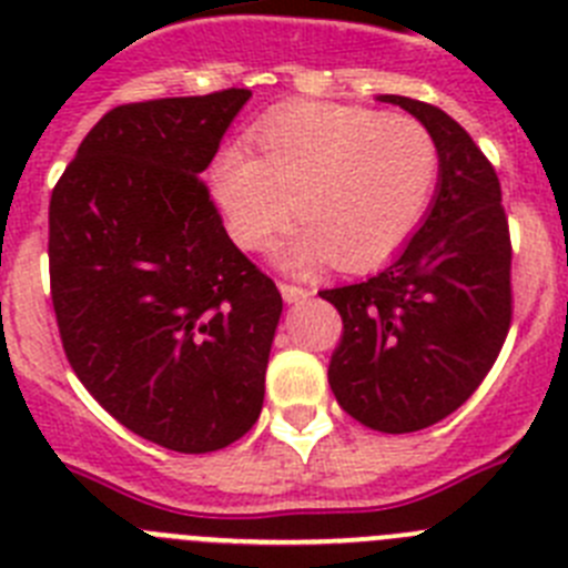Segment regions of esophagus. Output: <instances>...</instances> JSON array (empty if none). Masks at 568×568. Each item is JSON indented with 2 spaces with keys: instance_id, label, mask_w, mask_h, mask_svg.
<instances>
[{
  "instance_id": "1",
  "label": "esophagus",
  "mask_w": 568,
  "mask_h": 568,
  "mask_svg": "<svg viewBox=\"0 0 568 568\" xmlns=\"http://www.w3.org/2000/svg\"><path fill=\"white\" fill-rule=\"evenodd\" d=\"M278 287H281V295H284V301H287V304H298V301L310 298L307 287H295V284H278Z\"/></svg>"
}]
</instances>
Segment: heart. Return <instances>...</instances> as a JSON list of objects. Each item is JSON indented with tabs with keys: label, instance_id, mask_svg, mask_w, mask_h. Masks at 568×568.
<instances>
[{
	"label": "heart",
	"instance_id": "b5f03b06",
	"mask_svg": "<svg viewBox=\"0 0 568 568\" xmlns=\"http://www.w3.org/2000/svg\"><path fill=\"white\" fill-rule=\"evenodd\" d=\"M255 142L261 155L224 150L210 187L244 250L264 247L295 202L304 224L278 247L293 270L324 258L341 270L375 267L404 247L438 187V142L406 115L295 104L261 124Z\"/></svg>",
	"mask_w": 568,
	"mask_h": 568
}]
</instances>
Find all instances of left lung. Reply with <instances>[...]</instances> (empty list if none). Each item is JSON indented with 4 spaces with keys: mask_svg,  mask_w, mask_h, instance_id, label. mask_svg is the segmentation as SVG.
<instances>
[{
    "mask_svg": "<svg viewBox=\"0 0 568 568\" xmlns=\"http://www.w3.org/2000/svg\"><path fill=\"white\" fill-rule=\"evenodd\" d=\"M413 113L440 150L429 213L378 275L324 290L344 321L329 361L341 409L369 429L418 433L480 386L511 324V244L500 182L471 135L435 104Z\"/></svg>",
    "mask_w": 568,
    "mask_h": 568,
    "instance_id": "left-lung-1",
    "label": "left lung"
}]
</instances>
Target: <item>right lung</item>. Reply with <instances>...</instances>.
I'll list each match as a JSON object with an SVG mask.
<instances>
[{"label":"right lung","mask_w":568,"mask_h":568,"mask_svg":"<svg viewBox=\"0 0 568 568\" xmlns=\"http://www.w3.org/2000/svg\"><path fill=\"white\" fill-rule=\"evenodd\" d=\"M250 97L119 104L50 195V298L73 373L130 433L184 455L258 420L284 307L199 179Z\"/></svg>","instance_id":"right-lung-1"}]
</instances>
